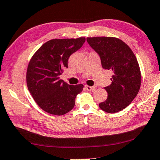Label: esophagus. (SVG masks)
<instances>
[{
    "instance_id": "1",
    "label": "esophagus",
    "mask_w": 160,
    "mask_h": 160,
    "mask_svg": "<svg viewBox=\"0 0 160 160\" xmlns=\"http://www.w3.org/2000/svg\"><path fill=\"white\" fill-rule=\"evenodd\" d=\"M85 88H86V90L88 91H94L95 90V87L94 86H87V85H86L85 86Z\"/></svg>"
}]
</instances>
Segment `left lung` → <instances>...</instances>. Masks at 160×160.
<instances>
[{
  "label": "left lung",
  "mask_w": 160,
  "mask_h": 160,
  "mask_svg": "<svg viewBox=\"0 0 160 160\" xmlns=\"http://www.w3.org/2000/svg\"><path fill=\"white\" fill-rule=\"evenodd\" d=\"M87 42L101 59L104 69L112 72L111 84L105 89L108 98L99 103L104 111L115 113L126 108L139 92L141 84L140 67L132 50L115 37H88Z\"/></svg>",
  "instance_id": "1"
}]
</instances>
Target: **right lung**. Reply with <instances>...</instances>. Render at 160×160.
Listing matches in <instances>:
<instances>
[{
    "label": "right lung",
    "mask_w": 160,
    "mask_h": 160,
    "mask_svg": "<svg viewBox=\"0 0 160 160\" xmlns=\"http://www.w3.org/2000/svg\"><path fill=\"white\" fill-rule=\"evenodd\" d=\"M86 41L78 39H52L40 47L28 66V88L37 105L48 113L62 116L74 108V99L83 85H69L60 79L68 59Z\"/></svg>",
    "instance_id": "obj_1"
}]
</instances>
